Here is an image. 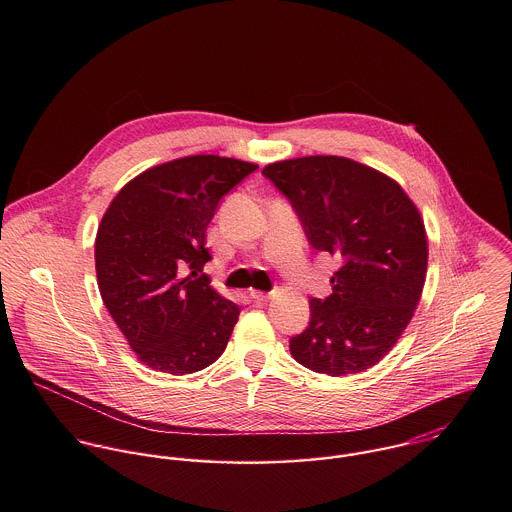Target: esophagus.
Wrapping results in <instances>:
<instances>
[{
  "label": "esophagus",
  "mask_w": 512,
  "mask_h": 512,
  "mask_svg": "<svg viewBox=\"0 0 512 512\" xmlns=\"http://www.w3.org/2000/svg\"><path fill=\"white\" fill-rule=\"evenodd\" d=\"M249 296H251L255 302H267V300H271L273 291H259V289H251V291H249Z\"/></svg>",
  "instance_id": "obj_1"
}]
</instances>
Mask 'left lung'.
<instances>
[{
    "label": "left lung",
    "mask_w": 512,
    "mask_h": 512,
    "mask_svg": "<svg viewBox=\"0 0 512 512\" xmlns=\"http://www.w3.org/2000/svg\"><path fill=\"white\" fill-rule=\"evenodd\" d=\"M263 176L296 210L308 243L336 257L332 294L310 300L308 328L289 338L314 373H362L395 346L425 283L419 210L389 176L338 156L275 162Z\"/></svg>",
    "instance_id": "1"
}]
</instances>
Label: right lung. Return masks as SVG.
<instances>
[{
	"label": "right lung",
	"mask_w": 512,
	"mask_h": 512,
	"mask_svg": "<svg viewBox=\"0 0 512 512\" xmlns=\"http://www.w3.org/2000/svg\"><path fill=\"white\" fill-rule=\"evenodd\" d=\"M255 164L188 156L145 170L109 204L95 241L105 308L148 367L188 375L227 348L239 306L210 287L206 227Z\"/></svg>",
	"instance_id": "right-lung-1"
}]
</instances>
